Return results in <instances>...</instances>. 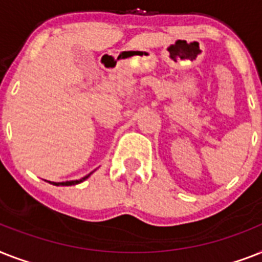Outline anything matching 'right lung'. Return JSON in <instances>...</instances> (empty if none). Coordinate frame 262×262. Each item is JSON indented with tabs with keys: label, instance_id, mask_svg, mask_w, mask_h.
Wrapping results in <instances>:
<instances>
[{
	"label": "right lung",
	"instance_id": "add662e5",
	"mask_svg": "<svg viewBox=\"0 0 262 262\" xmlns=\"http://www.w3.org/2000/svg\"><path fill=\"white\" fill-rule=\"evenodd\" d=\"M91 173H93V172H91ZM91 173H89V175H86L84 178H82V179H79V180H70V182H61V183L52 182V184H54V186H75V184H79V183L84 182V180H86L87 178L91 175Z\"/></svg>",
	"mask_w": 262,
	"mask_h": 262
}]
</instances>
